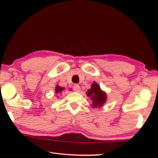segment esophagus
I'll use <instances>...</instances> for the list:
<instances>
[{
  "instance_id": "34e87169",
  "label": "esophagus",
  "mask_w": 158,
  "mask_h": 158,
  "mask_svg": "<svg viewBox=\"0 0 158 158\" xmlns=\"http://www.w3.org/2000/svg\"><path fill=\"white\" fill-rule=\"evenodd\" d=\"M73 90L75 92L79 93V92H80V90H81V89H80V86L78 84H75V85H74V86H73Z\"/></svg>"
}]
</instances>
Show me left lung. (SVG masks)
<instances>
[{
    "label": "left lung",
    "instance_id": "8db88e82",
    "mask_svg": "<svg viewBox=\"0 0 158 158\" xmlns=\"http://www.w3.org/2000/svg\"><path fill=\"white\" fill-rule=\"evenodd\" d=\"M86 95L92 100V106L93 108L101 107L106 100V95L105 92L101 90L97 83H93L91 88L87 90Z\"/></svg>",
    "mask_w": 158,
    "mask_h": 158
}]
</instances>
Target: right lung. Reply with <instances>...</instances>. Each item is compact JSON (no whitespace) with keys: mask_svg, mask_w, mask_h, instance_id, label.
I'll list each match as a JSON object with an SVG mask.
<instances>
[{"mask_svg":"<svg viewBox=\"0 0 158 158\" xmlns=\"http://www.w3.org/2000/svg\"><path fill=\"white\" fill-rule=\"evenodd\" d=\"M64 89H65L64 88L60 87V86H59V85H56V86L55 91L56 93H61V92H62Z\"/></svg>","mask_w":158,"mask_h":158,"instance_id":"right-lung-1","label":"right lung"}]
</instances>
